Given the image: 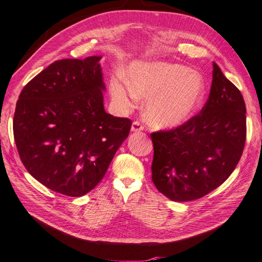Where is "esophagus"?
<instances>
[{"label": "esophagus", "mask_w": 262, "mask_h": 262, "mask_svg": "<svg viewBox=\"0 0 262 262\" xmlns=\"http://www.w3.org/2000/svg\"><path fill=\"white\" fill-rule=\"evenodd\" d=\"M144 129V126L139 123V121H134L132 125V132H142Z\"/></svg>", "instance_id": "esophagus-1"}]
</instances>
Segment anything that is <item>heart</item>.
Returning a JSON list of instances; mask_svg holds the SVG:
<instances>
[{
    "label": "heart",
    "instance_id": "obj_1",
    "mask_svg": "<svg viewBox=\"0 0 262 262\" xmlns=\"http://www.w3.org/2000/svg\"><path fill=\"white\" fill-rule=\"evenodd\" d=\"M115 99L130 106L138 97L150 98L146 118L160 128L180 126L195 113L205 94L201 75L185 66L168 62H143L132 66L129 82L124 77L111 81Z\"/></svg>",
    "mask_w": 262,
    "mask_h": 262
}]
</instances>
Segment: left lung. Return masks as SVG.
I'll return each mask as SVG.
<instances>
[{
    "instance_id": "8db88e82",
    "label": "left lung",
    "mask_w": 262,
    "mask_h": 262,
    "mask_svg": "<svg viewBox=\"0 0 262 262\" xmlns=\"http://www.w3.org/2000/svg\"><path fill=\"white\" fill-rule=\"evenodd\" d=\"M246 136L243 97L213 62L210 95L201 112L176 128L150 134L153 183L176 202L206 195L234 171Z\"/></svg>"
}]
</instances>
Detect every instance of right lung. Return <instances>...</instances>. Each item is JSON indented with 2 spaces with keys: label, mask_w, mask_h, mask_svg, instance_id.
<instances>
[{
  "label": "right lung",
  "mask_w": 262,
  "mask_h": 262,
  "mask_svg": "<svg viewBox=\"0 0 262 262\" xmlns=\"http://www.w3.org/2000/svg\"><path fill=\"white\" fill-rule=\"evenodd\" d=\"M101 57L62 59L22 89L13 134L27 171L50 190L82 196L105 176L132 120L103 108Z\"/></svg>",
  "instance_id": "obj_1"
}]
</instances>
